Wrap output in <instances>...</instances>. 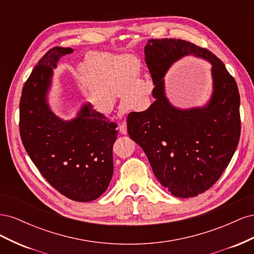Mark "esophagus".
Wrapping results in <instances>:
<instances>
[{
    "label": "esophagus",
    "mask_w": 254,
    "mask_h": 254,
    "mask_svg": "<svg viewBox=\"0 0 254 254\" xmlns=\"http://www.w3.org/2000/svg\"><path fill=\"white\" fill-rule=\"evenodd\" d=\"M119 130H120V132L122 134H126L127 133V124H126V121L125 120L123 121L121 124L119 125Z\"/></svg>",
    "instance_id": "34e87169"
}]
</instances>
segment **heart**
Returning <instances> with one entry per match:
<instances>
[{"mask_svg": "<svg viewBox=\"0 0 254 254\" xmlns=\"http://www.w3.org/2000/svg\"><path fill=\"white\" fill-rule=\"evenodd\" d=\"M79 72L87 83L90 101L98 111H112L115 96L126 109H137L153 88L149 75L139 76L136 59L106 52H89Z\"/></svg>", "mask_w": 254, "mask_h": 254, "instance_id": "1", "label": "heart"}]
</instances>
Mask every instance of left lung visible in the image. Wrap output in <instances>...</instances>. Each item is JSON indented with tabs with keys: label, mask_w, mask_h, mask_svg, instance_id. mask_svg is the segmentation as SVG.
Segmentation results:
<instances>
[{
	"label": "left lung",
	"mask_w": 254,
	"mask_h": 254,
	"mask_svg": "<svg viewBox=\"0 0 254 254\" xmlns=\"http://www.w3.org/2000/svg\"><path fill=\"white\" fill-rule=\"evenodd\" d=\"M71 48L49 50L24 82L20 98V136L40 174L52 187L75 201H92L108 189L113 175L117 123L90 103L77 118L63 121L47 102L53 68Z\"/></svg>",
	"instance_id": "8db88e82"
}]
</instances>
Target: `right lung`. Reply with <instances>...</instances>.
<instances>
[{
    "instance_id": "add662e5",
    "label": "right lung",
    "mask_w": 254,
    "mask_h": 254,
    "mask_svg": "<svg viewBox=\"0 0 254 254\" xmlns=\"http://www.w3.org/2000/svg\"><path fill=\"white\" fill-rule=\"evenodd\" d=\"M187 55L213 64V96L204 109L179 111L165 96L166 71ZM145 61L156 101L146 111L128 114V134L141 146L157 179L174 196H198L220 178L240 141L241 98L236 81L212 52L186 40L150 39L145 47Z\"/></svg>"
}]
</instances>
